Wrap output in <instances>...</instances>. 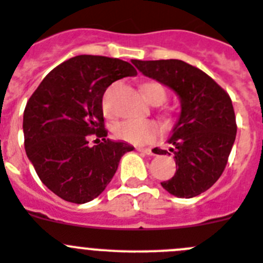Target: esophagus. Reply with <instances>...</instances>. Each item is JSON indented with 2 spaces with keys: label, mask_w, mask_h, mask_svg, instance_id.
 <instances>
[{
  "label": "esophagus",
  "mask_w": 263,
  "mask_h": 263,
  "mask_svg": "<svg viewBox=\"0 0 263 263\" xmlns=\"http://www.w3.org/2000/svg\"><path fill=\"white\" fill-rule=\"evenodd\" d=\"M140 152H144L145 155H155V149L151 147H145V148H139Z\"/></svg>",
  "instance_id": "1"
}]
</instances>
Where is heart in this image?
<instances>
[{
    "label": "heart",
    "instance_id": "b5f03b06",
    "mask_svg": "<svg viewBox=\"0 0 263 263\" xmlns=\"http://www.w3.org/2000/svg\"><path fill=\"white\" fill-rule=\"evenodd\" d=\"M114 90H115V84L109 86L102 98V108L104 115L107 116H114L115 114L112 106ZM141 92L152 104L163 103L166 98L165 88L157 82H147L143 84ZM112 131L118 139L136 144H144L154 141L161 134V127L154 120H123L114 125Z\"/></svg>",
    "mask_w": 263,
    "mask_h": 263
}]
</instances>
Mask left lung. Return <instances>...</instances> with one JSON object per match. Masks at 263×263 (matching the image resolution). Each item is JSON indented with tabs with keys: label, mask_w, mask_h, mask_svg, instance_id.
I'll return each mask as SVG.
<instances>
[{
	"label": "left lung",
	"mask_w": 263,
	"mask_h": 263,
	"mask_svg": "<svg viewBox=\"0 0 263 263\" xmlns=\"http://www.w3.org/2000/svg\"><path fill=\"white\" fill-rule=\"evenodd\" d=\"M132 63L179 95L181 112L168 139L176 173L161 186L176 197H196L211 188L227 166L237 134L232 99L209 75L184 61L132 59ZM170 152L155 148L157 155Z\"/></svg>",
	"instance_id": "left-lung-1"
}]
</instances>
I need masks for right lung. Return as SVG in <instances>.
I'll return each instance as SVG.
<instances>
[{
  "mask_svg": "<svg viewBox=\"0 0 263 263\" xmlns=\"http://www.w3.org/2000/svg\"><path fill=\"white\" fill-rule=\"evenodd\" d=\"M136 74L122 59L78 55L51 70L27 100L25 151L41 181L58 197L74 204L98 197L123 155L134 149L106 139L102 98L109 84ZM90 134L104 141L90 147Z\"/></svg>",
  "mask_w": 263,
  "mask_h": 263,
  "instance_id": "add662e5",
  "label": "right lung"
}]
</instances>
